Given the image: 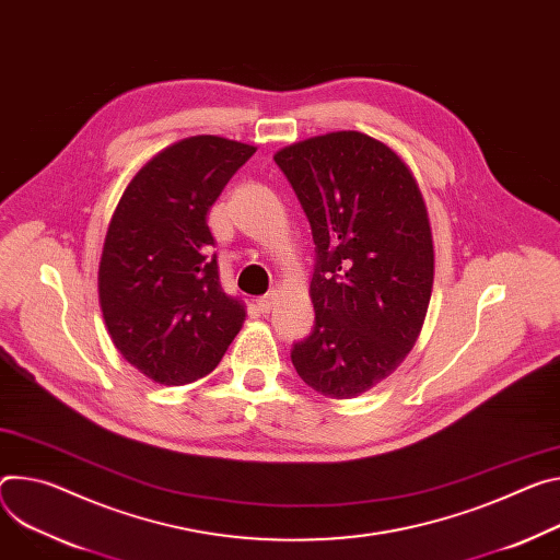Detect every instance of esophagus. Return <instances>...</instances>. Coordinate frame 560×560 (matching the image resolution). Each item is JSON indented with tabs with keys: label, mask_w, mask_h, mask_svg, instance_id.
<instances>
[{
	"label": "esophagus",
	"mask_w": 560,
	"mask_h": 560,
	"mask_svg": "<svg viewBox=\"0 0 560 560\" xmlns=\"http://www.w3.org/2000/svg\"><path fill=\"white\" fill-rule=\"evenodd\" d=\"M277 299H279V292H277V290H270L268 294H264V296L257 299V308H259L264 315H268V313L275 311Z\"/></svg>",
	"instance_id": "1"
}]
</instances>
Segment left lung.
I'll use <instances>...</instances> for the list:
<instances>
[{
    "mask_svg": "<svg viewBox=\"0 0 560 560\" xmlns=\"http://www.w3.org/2000/svg\"><path fill=\"white\" fill-rule=\"evenodd\" d=\"M315 241V326L294 341L299 377L348 399L413 348L433 288V241L413 174L390 147L335 131L275 154Z\"/></svg>",
    "mask_w": 560,
    "mask_h": 560,
    "instance_id": "left-lung-1",
    "label": "left lung"
}]
</instances>
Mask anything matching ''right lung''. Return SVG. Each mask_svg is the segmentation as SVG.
Segmentation results:
<instances>
[{"mask_svg":"<svg viewBox=\"0 0 560 560\" xmlns=\"http://www.w3.org/2000/svg\"><path fill=\"white\" fill-rule=\"evenodd\" d=\"M257 147L185 138L125 189L100 259V306L122 358L165 386L217 369L245 308L221 288L208 212Z\"/></svg>","mask_w":560,"mask_h":560,"instance_id":"right-lung-1","label":"right lung"}]
</instances>
